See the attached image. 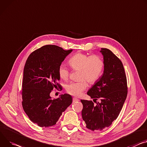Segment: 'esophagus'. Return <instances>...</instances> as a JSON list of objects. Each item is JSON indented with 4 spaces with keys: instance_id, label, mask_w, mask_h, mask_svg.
<instances>
[{
    "instance_id": "obj_1",
    "label": "esophagus",
    "mask_w": 147,
    "mask_h": 147,
    "mask_svg": "<svg viewBox=\"0 0 147 147\" xmlns=\"http://www.w3.org/2000/svg\"><path fill=\"white\" fill-rule=\"evenodd\" d=\"M73 101H79V99L76 97H73Z\"/></svg>"
}]
</instances>
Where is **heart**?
Instances as JSON below:
<instances>
[{
	"label": "heart",
	"mask_w": 147,
	"mask_h": 147,
	"mask_svg": "<svg viewBox=\"0 0 147 147\" xmlns=\"http://www.w3.org/2000/svg\"><path fill=\"white\" fill-rule=\"evenodd\" d=\"M69 64L73 70H80L76 82H71L65 86V90L69 94L78 96L86 90L88 84L96 83L100 78L104 70V63L102 59L96 55H88L83 53H76L69 60ZM58 73L63 80L67 81L70 76V70L65 64L59 65Z\"/></svg>",
	"instance_id": "1"
}]
</instances>
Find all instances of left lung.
<instances>
[{
	"instance_id": "left-lung-1",
	"label": "left lung",
	"mask_w": 147,
	"mask_h": 147,
	"mask_svg": "<svg viewBox=\"0 0 147 147\" xmlns=\"http://www.w3.org/2000/svg\"><path fill=\"white\" fill-rule=\"evenodd\" d=\"M104 70L102 76L87 92L93 98L81 100L82 114L86 127L92 131L109 127L117 119L127 98V77L121 61L109 49L101 48ZM99 100V102L96 100Z\"/></svg>"
}]
</instances>
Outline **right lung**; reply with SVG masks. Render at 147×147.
<instances>
[{
	"label": "right lung",
	"instance_id": "add662e5",
	"mask_svg": "<svg viewBox=\"0 0 147 147\" xmlns=\"http://www.w3.org/2000/svg\"><path fill=\"white\" fill-rule=\"evenodd\" d=\"M72 50L46 45L33 51L26 60L22 82L23 109L31 121L41 127L56 124L62 113L72 103V97L64 94L52 100L50 94L58 83L59 65Z\"/></svg>",
	"mask_w": 147,
	"mask_h": 147
}]
</instances>
